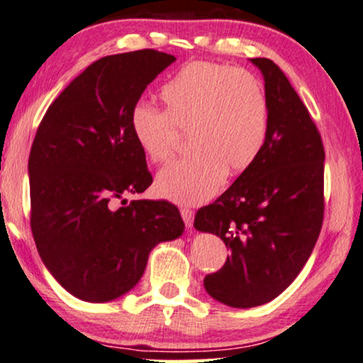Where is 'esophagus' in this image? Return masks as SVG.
<instances>
[{"label": "esophagus", "instance_id": "obj_1", "mask_svg": "<svg viewBox=\"0 0 363 363\" xmlns=\"http://www.w3.org/2000/svg\"><path fill=\"white\" fill-rule=\"evenodd\" d=\"M181 216H182L184 223H186V227L191 228L192 223H194V211H191V208H187V207H182L181 208Z\"/></svg>", "mask_w": 363, "mask_h": 363}]
</instances>
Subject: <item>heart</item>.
I'll list each match as a JSON object with an SVG mask.
<instances>
[{
	"mask_svg": "<svg viewBox=\"0 0 363 363\" xmlns=\"http://www.w3.org/2000/svg\"><path fill=\"white\" fill-rule=\"evenodd\" d=\"M164 111L136 105L130 126L147 160L164 162L189 131V150L156 177L161 197L179 203H202L216 196L228 172L240 174L255 164L267 145L269 104L257 75L232 65L186 64L160 89Z\"/></svg>",
	"mask_w": 363,
	"mask_h": 363,
	"instance_id": "b5f03b06",
	"label": "heart"
}]
</instances>
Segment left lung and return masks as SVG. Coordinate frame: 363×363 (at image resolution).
<instances>
[{"label":"left lung","instance_id":"left-lung-1","mask_svg":"<svg viewBox=\"0 0 363 363\" xmlns=\"http://www.w3.org/2000/svg\"><path fill=\"white\" fill-rule=\"evenodd\" d=\"M262 70L269 104L267 145L194 227L230 250L206 291L230 308H255L294 281L313 253L324 218V146L299 95L273 60L250 59Z\"/></svg>","mask_w":363,"mask_h":363}]
</instances>
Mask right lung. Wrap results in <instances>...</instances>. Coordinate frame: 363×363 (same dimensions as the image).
I'll return each instance as SVG.
<instances>
[{"mask_svg": "<svg viewBox=\"0 0 363 363\" xmlns=\"http://www.w3.org/2000/svg\"><path fill=\"white\" fill-rule=\"evenodd\" d=\"M174 60L155 49L99 59L52 101L35 133L28 164L30 230L45 268L82 301L106 303L128 293L151 250L184 232L167 201L123 199L152 182L131 135V111Z\"/></svg>", "mask_w": 363, "mask_h": 363, "instance_id": "1", "label": "right lung"}]
</instances>
